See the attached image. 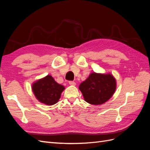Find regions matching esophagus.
<instances>
[{"instance_id":"34e87169","label":"esophagus","mask_w":150,"mask_h":150,"mask_svg":"<svg viewBox=\"0 0 150 150\" xmlns=\"http://www.w3.org/2000/svg\"><path fill=\"white\" fill-rule=\"evenodd\" d=\"M69 83L71 86H75L76 85V83H74V81H69Z\"/></svg>"}]
</instances>
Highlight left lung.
<instances>
[{
    "instance_id": "obj_1",
    "label": "left lung",
    "mask_w": 150,
    "mask_h": 150,
    "mask_svg": "<svg viewBox=\"0 0 150 150\" xmlns=\"http://www.w3.org/2000/svg\"><path fill=\"white\" fill-rule=\"evenodd\" d=\"M79 89L84 100L93 105H100L110 99L116 89V80L110 73L92 72L81 83Z\"/></svg>"
}]
</instances>
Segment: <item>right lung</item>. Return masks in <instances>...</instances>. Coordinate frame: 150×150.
I'll return each instance as SVG.
<instances>
[{
  "label": "right lung",
  "instance_id": "add662e5",
  "mask_svg": "<svg viewBox=\"0 0 150 150\" xmlns=\"http://www.w3.org/2000/svg\"><path fill=\"white\" fill-rule=\"evenodd\" d=\"M64 89V86L58 84L51 75L38 79L32 85V90L35 98L48 106L57 103Z\"/></svg>",
  "mask_w": 150,
  "mask_h": 150
}]
</instances>
